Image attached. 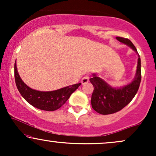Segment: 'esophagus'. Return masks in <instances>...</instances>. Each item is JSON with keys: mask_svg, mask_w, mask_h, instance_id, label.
<instances>
[{"mask_svg": "<svg viewBox=\"0 0 156 156\" xmlns=\"http://www.w3.org/2000/svg\"><path fill=\"white\" fill-rule=\"evenodd\" d=\"M89 76H83V78H82V79H81V83H82V84L87 83V82L89 81Z\"/></svg>", "mask_w": 156, "mask_h": 156, "instance_id": "1", "label": "esophagus"}]
</instances>
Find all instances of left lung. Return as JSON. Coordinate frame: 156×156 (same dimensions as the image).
Segmentation results:
<instances>
[{
  "instance_id": "8db88e82",
  "label": "left lung",
  "mask_w": 156,
  "mask_h": 156,
  "mask_svg": "<svg viewBox=\"0 0 156 156\" xmlns=\"http://www.w3.org/2000/svg\"><path fill=\"white\" fill-rule=\"evenodd\" d=\"M119 42L127 44L131 48L138 54L136 48L128 39L123 37H116ZM141 78V58L138 54V64L136 76L131 83L115 88L107 83L104 80L93 74L89 79L94 87V90L91 98L92 107L95 112L103 115L111 114L120 111L133 100L139 88Z\"/></svg>"
}]
</instances>
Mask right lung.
I'll return each instance as SVG.
<instances>
[{
	"instance_id": "1",
	"label": "right lung",
	"mask_w": 156,
	"mask_h": 156,
	"mask_svg": "<svg viewBox=\"0 0 156 156\" xmlns=\"http://www.w3.org/2000/svg\"><path fill=\"white\" fill-rule=\"evenodd\" d=\"M15 79L16 86L21 95L35 108L52 112L58 109L69 99L71 94L79 87L80 83L50 92H41L30 88L21 79L15 63Z\"/></svg>"
}]
</instances>
